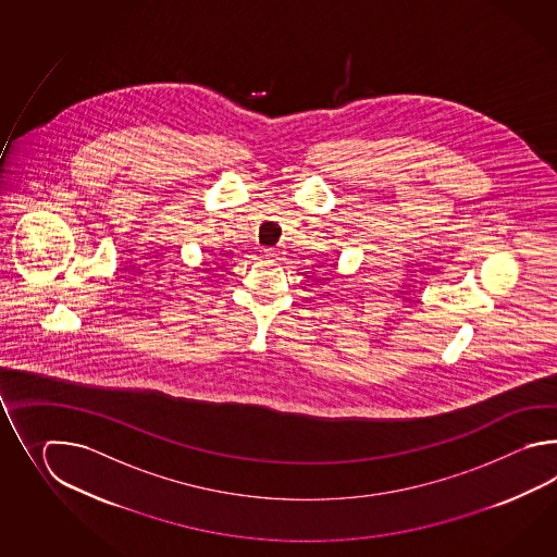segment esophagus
I'll use <instances>...</instances> for the list:
<instances>
[{"instance_id":"obj_1","label":"esophagus","mask_w":557,"mask_h":557,"mask_svg":"<svg viewBox=\"0 0 557 557\" xmlns=\"http://www.w3.org/2000/svg\"><path fill=\"white\" fill-rule=\"evenodd\" d=\"M281 249H276V247H269V249H264V257L269 259V261H281Z\"/></svg>"}]
</instances>
